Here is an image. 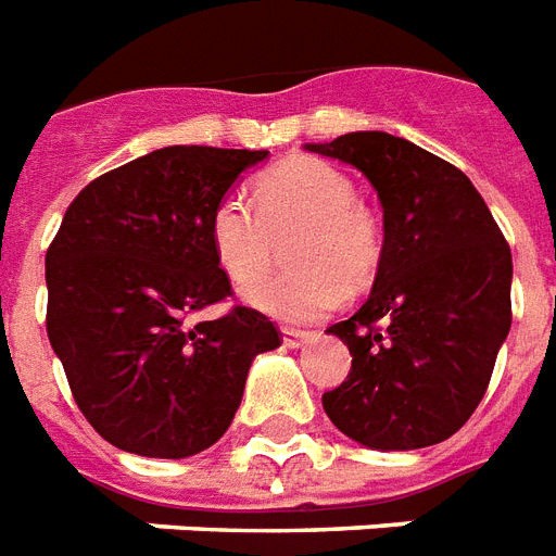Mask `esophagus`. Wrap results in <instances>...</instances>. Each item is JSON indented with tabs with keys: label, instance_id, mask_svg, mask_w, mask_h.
I'll return each instance as SVG.
<instances>
[{
	"label": "esophagus",
	"instance_id": "34e87169",
	"mask_svg": "<svg viewBox=\"0 0 556 556\" xmlns=\"http://www.w3.org/2000/svg\"><path fill=\"white\" fill-rule=\"evenodd\" d=\"M308 338H312V331L294 329V326H282V340H286L288 349H300Z\"/></svg>",
	"mask_w": 556,
	"mask_h": 556
}]
</instances>
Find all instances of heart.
<instances>
[{"label": "heart", "mask_w": 556, "mask_h": 556, "mask_svg": "<svg viewBox=\"0 0 556 556\" xmlns=\"http://www.w3.org/2000/svg\"><path fill=\"white\" fill-rule=\"evenodd\" d=\"M252 201L230 192L210 216L218 265L236 286H251L270 268L277 239L294 230V270L244 291V300L279 320H317L334 312L343 286L364 288L380 265L378 216L355 201L346 173L317 159H288L262 173Z\"/></svg>", "instance_id": "obj_1"}]
</instances>
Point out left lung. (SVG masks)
Here are the masks:
<instances>
[{"instance_id":"left-lung-1","label":"left lung","mask_w":556,"mask_h":556,"mask_svg":"<svg viewBox=\"0 0 556 556\" xmlns=\"http://www.w3.org/2000/svg\"><path fill=\"white\" fill-rule=\"evenodd\" d=\"M305 150L361 169L383 207L369 300L329 329L352 371L323 409L364 447L439 444L473 415L508 338V242L470 178L404 138L349 132Z\"/></svg>"}]
</instances>
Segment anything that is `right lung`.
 <instances>
[{
  "instance_id": "add662e5",
  "label": "right lung",
  "mask_w": 556,
  "mask_h": 556,
  "mask_svg": "<svg viewBox=\"0 0 556 556\" xmlns=\"http://www.w3.org/2000/svg\"><path fill=\"white\" fill-rule=\"evenodd\" d=\"M268 150L164 147L83 187L46 253V329L86 421L115 447L187 458L216 444L277 326L233 305L210 216Z\"/></svg>"
}]
</instances>
